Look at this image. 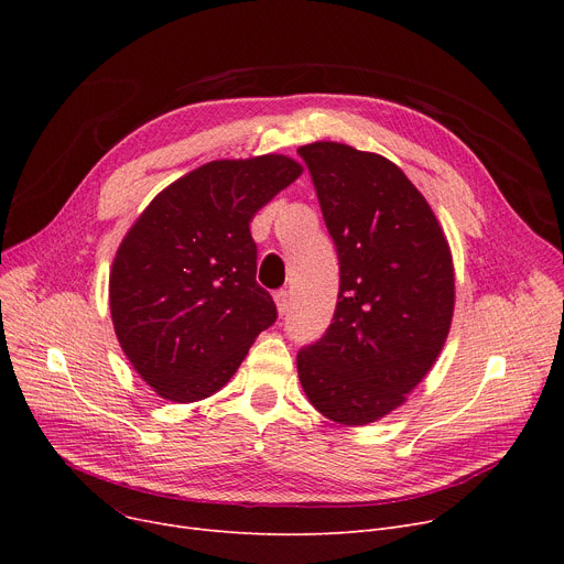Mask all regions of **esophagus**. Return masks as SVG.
<instances>
[{
	"label": "esophagus",
	"mask_w": 564,
	"mask_h": 564,
	"mask_svg": "<svg viewBox=\"0 0 564 564\" xmlns=\"http://www.w3.org/2000/svg\"><path fill=\"white\" fill-rule=\"evenodd\" d=\"M274 302H276V308L281 315H285L288 306H290V300H288V290H279L274 292Z\"/></svg>",
	"instance_id": "1"
}]
</instances>
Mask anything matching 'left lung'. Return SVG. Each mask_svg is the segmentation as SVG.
<instances>
[{
	"label": "left lung",
	"instance_id": "left-lung-1",
	"mask_svg": "<svg viewBox=\"0 0 564 564\" xmlns=\"http://www.w3.org/2000/svg\"><path fill=\"white\" fill-rule=\"evenodd\" d=\"M297 153L340 264L336 313L300 349V381L322 416L375 423L404 402L448 338L451 249L423 194L387 158L336 141Z\"/></svg>",
	"mask_w": 564,
	"mask_h": 564
}]
</instances>
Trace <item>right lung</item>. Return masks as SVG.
Wrapping results in <instances>:
<instances>
[{"label": "right lung", "instance_id": "right-lung-1", "mask_svg": "<svg viewBox=\"0 0 564 564\" xmlns=\"http://www.w3.org/2000/svg\"><path fill=\"white\" fill-rule=\"evenodd\" d=\"M285 155L217 160L160 192L116 251L113 329L126 357L166 400L217 393L260 332L276 322L256 281L249 221L297 181Z\"/></svg>", "mask_w": 564, "mask_h": 564}]
</instances>
